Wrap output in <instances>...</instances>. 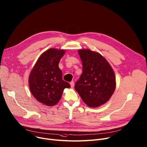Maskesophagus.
<instances>
[{
    "label": "esophagus",
    "mask_w": 147,
    "mask_h": 147,
    "mask_svg": "<svg viewBox=\"0 0 147 147\" xmlns=\"http://www.w3.org/2000/svg\"><path fill=\"white\" fill-rule=\"evenodd\" d=\"M70 85H71V87H73L74 86V82L73 81L71 82H70Z\"/></svg>",
    "instance_id": "esophagus-1"
}]
</instances>
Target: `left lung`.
Segmentation results:
<instances>
[{"instance_id":"left-lung-1","label":"left lung","mask_w":147,"mask_h":147,"mask_svg":"<svg viewBox=\"0 0 147 147\" xmlns=\"http://www.w3.org/2000/svg\"><path fill=\"white\" fill-rule=\"evenodd\" d=\"M83 73L74 86L83 102L90 107L108 101L116 87L115 75L111 66L100 54L80 50Z\"/></svg>"}]
</instances>
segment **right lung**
Listing matches in <instances>:
<instances>
[{
  "mask_svg": "<svg viewBox=\"0 0 147 147\" xmlns=\"http://www.w3.org/2000/svg\"><path fill=\"white\" fill-rule=\"evenodd\" d=\"M65 50L50 48L38 58L29 77V89L35 98L47 106H54L60 100L65 88L70 84L63 80L58 67Z\"/></svg>",
  "mask_w": 147,
  "mask_h": 147,
  "instance_id": "obj_1",
  "label": "right lung"
}]
</instances>
